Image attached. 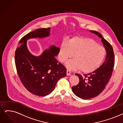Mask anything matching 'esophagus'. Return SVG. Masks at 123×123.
Returning <instances> with one entry per match:
<instances>
[{
  "label": "esophagus",
  "instance_id": "34e87169",
  "mask_svg": "<svg viewBox=\"0 0 123 123\" xmlns=\"http://www.w3.org/2000/svg\"><path fill=\"white\" fill-rule=\"evenodd\" d=\"M67 76H70L71 75V71L68 69H67Z\"/></svg>",
  "mask_w": 123,
  "mask_h": 123
}]
</instances>
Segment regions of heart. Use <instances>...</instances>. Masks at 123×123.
I'll return each mask as SVG.
<instances>
[{
  "label": "heart",
  "instance_id": "b5f03b06",
  "mask_svg": "<svg viewBox=\"0 0 123 123\" xmlns=\"http://www.w3.org/2000/svg\"><path fill=\"white\" fill-rule=\"evenodd\" d=\"M74 54L75 58L66 63L70 69H80L84 73L96 70L101 65L106 56L105 49L91 39L77 37L68 42L63 41L60 46L59 60L64 62Z\"/></svg>",
  "mask_w": 123,
  "mask_h": 123
}]
</instances>
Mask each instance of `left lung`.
Segmentation results:
<instances>
[{
    "instance_id": "1",
    "label": "left lung",
    "mask_w": 123,
    "mask_h": 123,
    "mask_svg": "<svg viewBox=\"0 0 123 123\" xmlns=\"http://www.w3.org/2000/svg\"><path fill=\"white\" fill-rule=\"evenodd\" d=\"M90 32L101 39L106 51V57L102 65L95 71L84 76L75 74L78 76L80 81L78 85L72 87V91L76 96L83 99L92 98L100 94L110 79L115 65V55L110 43L99 33L95 31Z\"/></svg>"
}]
</instances>
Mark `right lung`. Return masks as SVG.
<instances>
[{
    "mask_svg": "<svg viewBox=\"0 0 123 123\" xmlns=\"http://www.w3.org/2000/svg\"><path fill=\"white\" fill-rule=\"evenodd\" d=\"M50 28H41L25 35L15 52V63L18 75L23 85L32 94L47 95L54 90L60 78L66 76L67 69L55 56L60 48L51 46L39 56L33 55L27 47V40L32 38H43L50 34Z\"/></svg>",
    "mask_w": 123,
    "mask_h": 123,
    "instance_id": "1",
    "label": "right lung"
}]
</instances>
